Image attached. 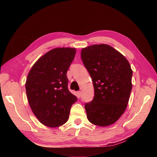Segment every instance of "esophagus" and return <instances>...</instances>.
I'll return each mask as SVG.
<instances>
[{"instance_id":"obj_1","label":"esophagus","mask_w":157,"mask_h":157,"mask_svg":"<svg viewBox=\"0 0 157 157\" xmlns=\"http://www.w3.org/2000/svg\"><path fill=\"white\" fill-rule=\"evenodd\" d=\"M77 94H78V97L79 98V97H80V96H81V92L80 91H78V92H77Z\"/></svg>"}]
</instances>
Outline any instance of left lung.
<instances>
[{"label":"left lung","mask_w":157,"mask_h":157,"mask_svg":"<svg viewBox=\"0 0 157 157\" xmlns=\"http://www.w3.org/2000/svg\"><path fill=\"white\" fill-rule=\"evenodd\" d=\"M82 61L92 79L94 96L86 102L90 122L107 126L124 113L132 91V70L124 56L107 44L83 48Z\"/></svg>","instance_id":"obj_1"}]
</instances>
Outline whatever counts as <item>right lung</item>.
Wrapping results in <instances>:
<instances>
[{"mask_svg":"<svg viewBox=\"0 0 157 157\" xmlns=\"http://www.w3.org/2000/svg\"><path fill=\"white\" fill-rule=\"evenodd\" d=\"M75 52L71 48L52 49L40 58L28 73L25 83L28 102L44 125L56 128L64 124L78 100L69 90L67 77Z\"/></svg>","mask_w":157,"mask_h":157,"instance_id":"obj_1","label":"right lung"}]
</instances>
